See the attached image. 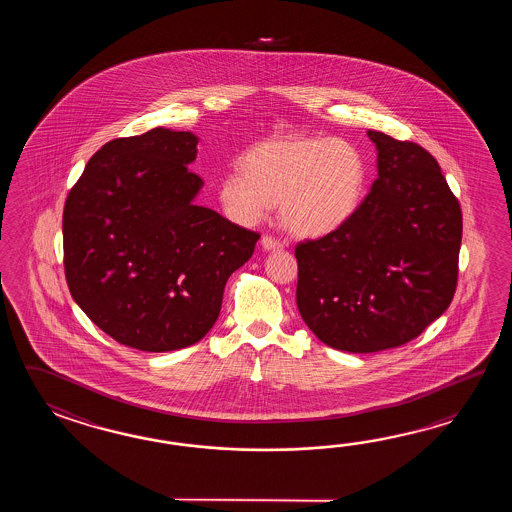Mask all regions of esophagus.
<instances>
[{
	"label": "esophagus",
	"instance_id": "esophagus-1",
	"mask_svg": "<svg viewBox=\"0 0 512 512\" xmlns=\"http://www.w3.org/2000/svg\"><path fill=\"white\" fill-rule=\"evenodd\" d=\"M261 247L265 251H282L283 243L280 240H276L274 236H263L261 238Z\"/></svg>",
	"mask_w": 512,
	"mask_h": 512
}]
</instances>
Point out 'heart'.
<instances>
[{"label":"heart","instance_id":"b5f03b06","mask_svg":"<svg viewBox=\"0 0 512 512\" xmlns=\"http://www.w3.org/2000/svg\"><path fill=\"white\" fill-rule=\"evenodd\" d=\"M368 164L353 142L335 137H285L252 146L243 170L218 183L230 218L251 225L280 203L283 227L316 238L348 221L359 208Z\"/></svg>","mask_w":512,"mask_h":512}]
</instances>
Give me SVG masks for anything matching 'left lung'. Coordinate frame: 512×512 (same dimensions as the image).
Here are the masks:
<instances>
[{
	"label": "left lung",
	"mask_w": 512,
	"mask_h": 512,
	"mask_svg": "<svg viewBox=\"0 0 512 512\" xmlns=\"http://www.w3.org/2000/svg\"><path fill=\"white\" fill-rule=\"evenodd\" d=\"M379 177L355 214L300 241L296 305L329 348L373 353L419 337L445 313L457 285L463 218L423 146L368 131Z\"/></svg>",
	"instance_id": "left-lung-1"
}]
</instances>
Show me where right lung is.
I'll list each match as a JSON object with an SVG mask.
<instances>
[{
  "label": "right lung",
  "mask_w": 512,
  "mask_h": 512,
  "mask_svg": "<svg viewBox=\"0 0 512 512\" xmlns=\"http://www.w3.org/2000/svg\"><path fill=\"white\" fill-rule=\"evenodd\" d=\"M190 131L109 141L69 190L64 269L95 326L128 348H188L218 320L225 283L260 234L194 205L203 179Z\"/></svg>",
  "instance_id": "obj_1"
}]
</instances>
